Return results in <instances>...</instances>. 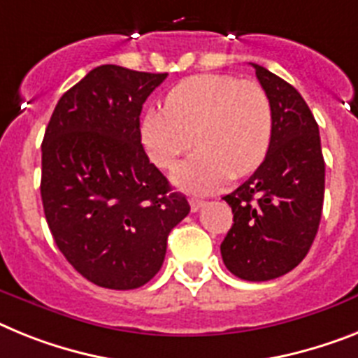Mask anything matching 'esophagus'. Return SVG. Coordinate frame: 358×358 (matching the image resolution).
Segmentation results:
<instances>
[{
  "label": "esophagus",
  "mask_w": 358,
  "mask_h": 358,
  "mask_svg": "<svg viewBox=\"0 0 358 358\" xmlns=\"http://www.w3.org/2000/svg\"><path fill=\"white\" fill-rule=\"evenodd\" d=\"M189 203H191V209H193V211H198V209H200L206 202L200 200V198H189Z\"/></svg>",
  "instance_id": "1"
}]
</instances>
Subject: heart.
<instances>
[{"label":"heart","mask_w":358,"mask_h":358,"mask_svg":"<svg viewBox=\"0 0 358 358\" xmlns=\"http://www.w3.org/2000/svg\"><path fill=\"white\" fill-rule=\"evenodd\" d=\"M165 107L147 110L142 142L158 167L173 169L196 136L200 151L174 174L180 187L211 193L266 160L273 114L257 83L231 74H196L171 89Z\"/></svg>","instance_id":"obj_1"}]
</instances>
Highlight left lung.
I'll return each mask as SVG.
<instances>
[{"label":"left lung","mask_w":358,"mask_h":358,"mask_svg":"<svg viewBox=\"0 0 358 358\" xmlns=\"http://www.w3.org/2000/svg\"><path fill=\"white\" fill-rule=\"evenodd\" d=\"M271 105L266 160L224 200L233 225L220 245L225 267L242 280L266 282L295 269L317 236L324 203L320 134L295 87L253 63Z\"/></svg>","instance_id":"left-lung-1"}]
</instances>
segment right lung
I'll return each mask as SVG.
<instances>
[{"mask_svg": "<svg viewBox=\"0 0 358 358\" xmlns=\"http://www.w3.org/2000/svg\"><path fill=\"white\" fill-rule=\"evenodd\" d=\"M167 74L92 69L59 98L41 143V202L58 249L87 280L136 289L160 271L187 198L149 162L140 113Z\"/></svg>", "mask_w": 358, "mask_h": 358, "instance_id": "1", "label": "right lung"}]
</instances>
